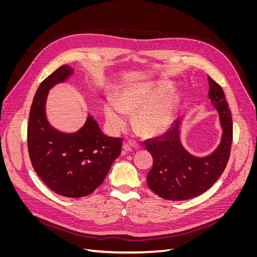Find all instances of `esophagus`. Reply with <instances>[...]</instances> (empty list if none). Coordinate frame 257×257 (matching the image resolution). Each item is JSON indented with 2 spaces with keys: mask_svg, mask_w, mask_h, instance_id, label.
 Returning a JSON list of instances; mask_svg holds the SVG:
<instances>
[{
  "mask_svg": "<svg viewBox=\"0 0 257 257\" xmlns=\"http://www.w3.org/2000/svg\"><path fill=\"white\" fill-rule=\"evenodd\" d=\"M139 147H141V145H139L135 141H127L126 143H124V145H123L124 150H126V151H131L132 149H138Z\"/></svg>",
  "mask_w": 257,
  "mask_h": 257,
  "instance_id": "esophagus-1",
  "label": "esophagus"
}]
</instances>
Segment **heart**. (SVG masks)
Masks as SVG:
<instances>
[{
  "instance_id": "obj_1",
  "label": "heart",
  "mask_w": 257,
  "mask_h": 257,
  "mask_svg": "<svg viewBox=\"0 0 257 257\" xmlns=\"http://www.w3.org/2000/svg\"><path fill=\"white\" fill-rule=\"evenodd\" d=\"M166 90L132 89L123 92L119 99L108 97L104 104V112L112 128L122 130L127 122V113H137L135 123L146 134L165 130L173 119L175 102L172 98L162 99Z\"/></svg>"
}]
</instances>
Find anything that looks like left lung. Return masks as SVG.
I'll use <instances>...</instances> for the list:
<instances>
[{"mask_svg": "<svg viewBox=\"0 0 257 257\" xmlns=\"http://www.w3.org/2000/svg\"><path fill=\"white\" fill-rule=\"evenodd\" d=\"M208 81V95L219 111L223 128L221 144L212 154L196 158L184 149L179 138L180 119L165 134L145 142L153 158L147 183L162 198L185 200L200 195L211 188L227 165L232 144L231 112L221 85L210 77Z\"/></svg>", "mask_w": 257, "mask_h": 257, "instance_id": "8db88e82", "label": "left lung"}]
</instances>
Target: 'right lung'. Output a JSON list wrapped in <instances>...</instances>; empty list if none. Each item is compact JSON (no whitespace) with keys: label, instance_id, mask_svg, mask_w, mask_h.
<instances>
[{"label":"right lung","instance_id":"obj_1","mask_svg":"<svg viewBox=\"0 0 257 257\" xmlns=\"http://www.w3.org/2000/svg\"><path fill=\"white\" fill-rule=\"evenodd\" d=\"M72 74V67L62 65L38 87L30 109L28 150L34 170L50 190L79 198L103 183L123 141L103 134L90 115L77 133L63 134L51 127L45 114L47 93Z\"/></svg>","mask_w":257,"mask_h":257}]
</instances>
